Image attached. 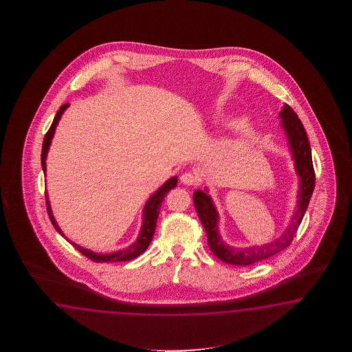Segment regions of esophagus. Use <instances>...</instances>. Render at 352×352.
Listing matches in <instances>:
<instances>
[{
  "label": "esophagus",
  "mask_w": 352,
  "mask_h": 352,
  "mask_svg": "<svg viewBox=\"0 0 352 352\" xmlns=\"http://www.w3.org/2000/svg\"><path fill=\"white\" fill-rule=\"evenodd\" d=\"M181 182L184 184V185H186V186H194L197 184V177L195 176L194 173H185L181 175Z\"/></svg>",
  "instance_id": "obj_1"
}]
</instances>
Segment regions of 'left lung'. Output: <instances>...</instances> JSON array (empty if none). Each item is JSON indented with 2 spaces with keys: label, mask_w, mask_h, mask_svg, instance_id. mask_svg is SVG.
I'll use <instances>...</instances> for the list:
<instances>
[{
  "label": "left lung",
  "mask_w": 352,
  "mask_h": 352,
  "mask_svg": "<svg viewBox=\"0 0 352 352\" xmlns=\"http://www.w3.org/2000/svg\"><path fill=\"white\" fill-rule=\"evenodd\" d=\"M280 127L285 131L291 156L294 161V170L298 176V192H297V206L294 210L291 223L285 228L280 238L263 245L254 247L235 248L226 244L219 230V212L217 206L205 190H196L194 194L195 209L201 220L202 226L208 235L210 249L223 262L232 265H250L253 263L261 262L272 255H276L292 243L293 236L297 232L299 224L306 214L308 204L314 188V170L312 165V153L307 138L306 131L303 128L298 116L289 105L285 104L279 113Z\"/></svg>",
  "instance_id": "1"
}]
</instances>
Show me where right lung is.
<instances>
[{"mask_svg": "<svg viewBox=\"0 0 352 352\" xmlns=\"http://www.w3.org/2000/svg\"><path fill=\"white\" fill-rule=\"evenodd\" d=\"M67 107H69V104H64L60 107L59 111H58L55 118H54L53 124H52L50 129L47 131L45 138H44L43 151H41V166H43V171H44L45 176L47 152H49L50 144H52V141H53L54 133H55L56 126H58V123H59L63 113L67 111ZM176 186H177V176H173L171 179H167L165 184L160 187L155 194L151 195L150 199L147 200L144 208H143L142 226H141V230H140V234H138V236H137L135 243L131 244V245L126 248V249L117 250V252L108 253V254H99V253H96V252H93V250H90V249H85V248L80 247V245L75 244L74 241L67 239V236H65V234L61 232L59 225H58L55 217H54L47 192L45 194L46 208H47V214H49V217H50V220H52V223H53L54 228L56 229V232H59L61 236H64V238H65L75 249H78L82 255H85L87 258H89L91 261L98 263L127 262V261H132V259L137 258L138 255L142 254L143 252L150 245L151 240H152L153 234H155L156 224H157L160 208H161L162 201H164V199H165L167 192Z\"/></svg>", "mask_w": 352, "mask_h": 352, "instance_id": "1", "label": "right lung"}]
</instances>
